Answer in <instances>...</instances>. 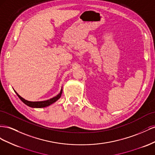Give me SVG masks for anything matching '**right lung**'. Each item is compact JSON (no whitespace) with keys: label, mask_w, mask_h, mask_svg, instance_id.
Instances as JSON below:
<instances>
[{"label":"right lung","mask_w":155,"mask_h":155,"mask_svg":"<svg viewBox=\"0 0 155 155\" xmlns=\"http://www.w3.org/2000/svg\"><path fill=\"white\" fill-rule=\"evenodd\" d=\"M15 92L16 93L17 95L19 97V98L23 101V102L26 104L27 106L30 107H32V108H43V107H46L49 106L51 104H52V103H55L57 100H58L60 97L61 95V94H62V89L61 90L60 94L57 95L56 97H54L53 98H51L48 100L47 101H35V102H32V101H28L27 100H25V99H23V97H21L15 91Z\"/></svg>","instance_id":"right-lung-1"}]
</instances>
